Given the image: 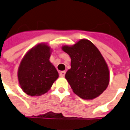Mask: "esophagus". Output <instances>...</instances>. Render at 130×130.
<instances>
[{
  "mask_svg": "<svg viewBox=\"0 0 130 130\" xmlns=\"http://www.w3.org/2000/svg\"><path fill=\"white\" fill-rule=\"evenodd\" d=\"M65 74H66V71H61V72H60V73H59V76H60L61 77H64V76H65Z\"/></svg>",
  "mask_w": 130,
  "mask_h": 130,
  "instance_id": "esophagus-1",
  "label": "esophagus"
}]
</instances>
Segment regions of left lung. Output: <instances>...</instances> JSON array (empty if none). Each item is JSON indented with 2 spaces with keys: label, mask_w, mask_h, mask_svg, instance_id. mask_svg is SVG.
Here are the masks:
<instances>
[{
  "label": "left lung",
  "mask_w": 130,
  "mask_h": 130,
  "mask_svg": "<svg viewBox=\"0 0 130 130\" xmlns=\"http://www.w3.org/2000/svg\"><path fill=\"white\" fill-rule=\"evenodd\" d=\"M61 48L71 59V68L65 77L73 92L86 100L102 94L109 84L110 72L98 48L86 39Z\"/></svg>",
  "instance_id": "left-lung-1"
}]
</instances>
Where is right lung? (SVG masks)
Masks as SVG:
<instances>
[{"label":"right lung","instance_id":"right-lung-1","mask_svg":"<svg viewBox=\"0 0 130 130\" xmlns=\"http://www.w3.org/2000/svg\"><path fill=\"white\" fill-rule=\"evenodd\" d=\"M51 49L41 43L25 54L18 70V82L23 91L30 96H40L51 89L59 77L49 58Z\"/></svg>","mask_w":130,"mask_h":130}]
</instances>
